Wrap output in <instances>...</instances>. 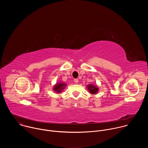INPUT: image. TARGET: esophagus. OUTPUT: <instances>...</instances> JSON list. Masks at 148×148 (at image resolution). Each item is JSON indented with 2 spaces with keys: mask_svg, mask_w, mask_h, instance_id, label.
Wrapping results in <instances>:
<instances>
[{
  "mask_svg": "<svg viewBox=\"0 0 148 148\" xmlns=\"http://www.w3.org/2000/svg\"><path fill=\"white\" fill-rule=\"evenodd\" d=\"M74 82H75V83H78V78H75V79H74Z\"/></svg>",
  "mask_w": 148,
  "mask_h": 148,
  "instance_id": "1",
  "label": "esophagus"
}]
</instances>
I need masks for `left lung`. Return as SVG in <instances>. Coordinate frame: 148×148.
I'll return each mask as SVG.
<instances>
[{"instance_id": "left-lung-1", "label": "left lung", "mask_w": 148, "mask_h": 148, "mask_svg": "<svg viewBox=\"0 0 148 148\" xmlns=\"http://www.w3.org/2000/svg\"><path fill=\"white\" fill-rule=\"evenodd\" d=\"M87 87H88V90L90 91V92L92 94H95L98 91V87H97L96 86H94L93 85H89L88 86H87Z\"/></svg>"}]
</instances>
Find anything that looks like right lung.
Returning <instances> with one entry per match:
<instances>
[{"label": "right lung", "instance_id": "add662e5", "mask_svg": "<svg viewBox=\"0 0 148 148\" xmlns=\"http://www.w3.org/2000/svg\"><path fill=\"white\" fill-rule=\"evenodd\" d=\"M66 84L64 83H60V84H57L54 87V90L56 91L57 92H61L63 89L66 87Z\"/></svg>", "mask_w": 148, "mask_h": 148}]
</instances>
